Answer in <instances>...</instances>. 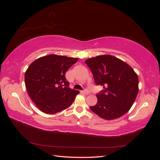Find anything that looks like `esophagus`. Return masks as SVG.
Returning a JSON list of instances; mask_svg holds the SVG:
<instances>
[{"label":"esophagus","mask_w":160,"mask_h":160,"mask_svg":"<svg viewBox=\"0 0 160 160\" xmlns=\"http://www.w3.org/2000/svg\"><path fill=\"white\" fill-rule=\"evenodd\" d=\"M81 93H84V94H86V95H88V94H89L90 92H89V91L88 90V89H85L84 91H82Z\"/></svg>","instance_id":"1"}]
</instances>
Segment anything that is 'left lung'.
Returning a JSON list of instances; mask_svg holds the SVG:
<instances>
[{"mask_svg": "<svg viewBox=\"0 0 160 160\" xmlns=\"http://www.w3.org/2000/svg\"><path fill=\"white\" fill-rule=\"evenodd\" d=\"M97 85L103 87L96 95L98 103L91 110L105 120L118 119L131 109L139 91L138 76L132 67L110 55L85 61Z\"/></svg>", "mask_w": 160, "mask_h": 160, "instance_id": "8db88e82", "label": "left lung"}]
</instances>
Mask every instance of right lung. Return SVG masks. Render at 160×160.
<instances>
[{"label":"right lung","mask_w":160,"mask_h":160,"mask_svg":"<svg viewBox=\"0 0 160 160\" xmlns=\"http://www.w3.org/2000/svg\"><path fill=\"white\" fill-rule=\"evenodd\" d=\"M78 58L51 54L28 66L25 74L28 95L43 113L55 114L68 108L79 91L69 88L65 72Z\"/></svg>","instance_id":"1"}]
</instances>
